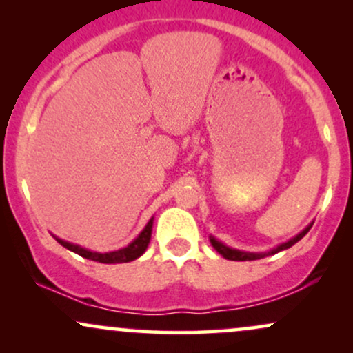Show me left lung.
Returning <instances> with one entry per match:
<instances>
[{
    "mask_svg": "<svg viewBox=\"0 0 353 353\" xmlns=\"http://www.w3.org/2000/svg\"><path fill=\"white\" fill-rule=\"evenodd\" d=\"M312 224H314V222H310V224L307 225V228L303 229L302 232H299L295 237L289 239V241H287V242H282V244H279L277 247H274V249L267 250V252H245V250L232 249V247L222 244V242L217 241V239L214 237V236H210L209 241H210V244H212L214 249H216L217 252L222 255V257L228 259V261H257V259H264V257H267V255H274V254L281 252V250L289 249V247H292L294 244H297V242L301 241V239L305 236L307 232H309L310 228H312Z\"/></svg>",
    "mask_w": 353,
    "mask_h": 353,
    "instance_id": "obj_1",
    "label": "left lung"
}]
</instances>
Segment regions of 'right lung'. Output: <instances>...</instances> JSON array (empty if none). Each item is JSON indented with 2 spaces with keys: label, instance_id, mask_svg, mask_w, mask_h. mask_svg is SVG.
<instances>
[{
  "label": "right lung",
  "instance_id": "add662e5",
  "mask_svg": "<svg viewBox=\"0 0 353 353\" xmlns=\"http://www.w3.org/2000/svg\"><path fill=\"white\" fill-rule=\"evenodd\" d=\"M152 221H154V217L149 219V222L145 224V228L141 230L139 236H137L134 241L131 242V244L123 247V249L111 250V252H94V250L84 249V247H81L78 244H72V242L63 241V239H59L56 236H52V237H54L61 245L66 247L68 250H71V252L78 254L84 259H89V261L101 262V264H123V262L136 261L137 257H141V255L145 252L149 242H151Z\"/></svg>",
  "mask_w": 353,
  "mask_h": 353
}]
</instances>
